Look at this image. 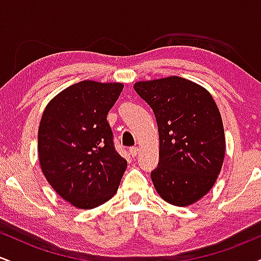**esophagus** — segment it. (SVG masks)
<instances>
[{
    "mask_svg": "<svg viewBox=\"0 0 261 261\" xmlns=\"http://www.w3.org/2000/svg\"><path fill=\"white\" fill-rule=\"evenodd\" d=\"M139 151H140L139 147H133V148H130V151L128 152H130V154L133 155V157H135V155H137V153H139Z\"/></svg>",
    "mask_w": 261,
    "mask_h": 261,
    "instance_id": "esophagus-1",
    "label": "esophagus"
}]
</instances>
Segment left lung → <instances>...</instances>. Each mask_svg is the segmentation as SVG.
Listing matches in <instances>:
<instances>
[{"instance_id": "1", "label": "left lung", "mask_w": 261, "mask_h": 261, "mask_svg": "<svg viewBox=\"0 0 261 261\" xmlns=\"http://www.w3.org/2000/svg\"><path fill=\"white\" fill-rule=\"evenodd\" d=\"M134 88L157 120L160 162L151 178L158 195L170 205H193L222 169L226 139L216 101L202 86L178 76L139 81Z\"/></svg>"}]
</instances>
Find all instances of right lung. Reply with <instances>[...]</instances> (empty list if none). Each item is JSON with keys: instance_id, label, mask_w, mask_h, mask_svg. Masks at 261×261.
<instances>
[{"instance_id": "obj_1", "label": "right lung", "mask_w": 261, "mask_h": 261, "mask_svg": "<svg viewBox=\"0 0 261 261\" xmlns=\"http://www.w3.org/2000/svg\"><path fill=\"white\" fill-rule=\"evenodd\" d=\"M124 85L82 81L45 107L38 130V155L47 182L74 207L91 210L118 191L127 162L114 148L107 121Z\"/></svg>"}]
</instances>
